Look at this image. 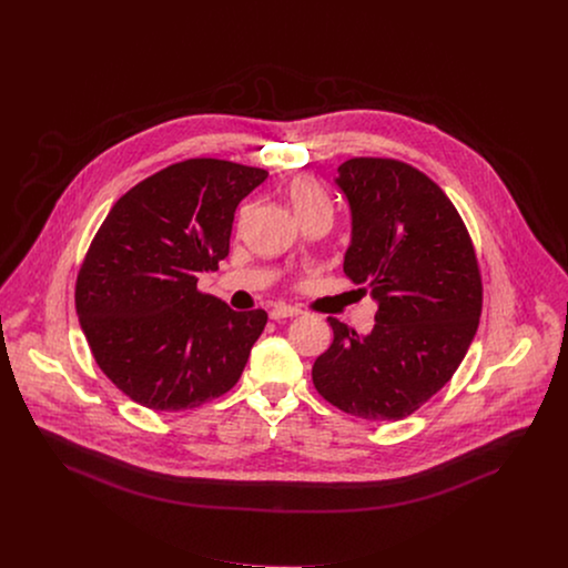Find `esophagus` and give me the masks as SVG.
<instances>
[{
	"label": "esophagus",
	"instance_id": "1",
	"mask_svg": "<svg viewBox=\"0 0 568 568\" xmlns=\"http://www.w3.org/2000/svg\"><path fill=\"white\" fill-rule=\"evenodd\" d=\"M296 315H301V308L290 306V304H274L270 311L272 320H285V317H296Z\"/></svg>",
	"mask_w": 568,
	"mask_h": 568
}]
</instances>
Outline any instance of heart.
Returning <instances> with one entry per match:
<instances>
[{
  "label": "heart",
  "mask_w": 568,
  "mask_h": 568,
  "mask_svg": "<svg viewBox=\"0 0 568 568\" xmlns=\"http://www.w3.org/2000/svg\"><path fill=\"white\" fill-rule=\"evenodd\" d=\"M290 200L298 216H304L313 210L331 207V200L324 191V186L313 175H298L290 186Z\"/></svg>",
  "instance_id": "obj_1"
}]
</instances>
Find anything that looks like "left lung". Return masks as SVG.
Listing matches in <instances>:
<instances>
[{
  "label": "left lung",
  "instance_id": "obj_1",
  "mask_svg": "<svg viewBox=\"0 0 568 568\" xmlns=\"http://www.w3.org/2000/svg\"><path fill=\"white\" fill-rule=\"evenodd\" d=\"M338 189L352 207L343 272L377 301L367 336L328 317L334 338L313 365L317 393L345 414L400 420L453 377L478 328L480 267L453 201L397 159H349Z\"/></svg>",
  "mask_w": 568,
  "mask_h": 568
}]
</instances>
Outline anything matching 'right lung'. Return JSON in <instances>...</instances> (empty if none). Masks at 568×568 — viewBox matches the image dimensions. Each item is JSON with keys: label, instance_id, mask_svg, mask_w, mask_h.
Listing matches in <instances>:
<instances>
[{"label": "right lung", "instance_id": "right-lung-1", "mask_svg": "<svg viewBox=\"0 0 568 568\" xmlns=\"http://www.w3.org/2000/svg\"><path fill=\"white\" fill-rule=\"evenodd\" d=\"M266 169L189 159L113 203L74 285V304L102 373L156 412L200 407L232 390L267 313L234 311L197 290L230 255L237 203Z\"/></svg>", "mask_w": 568, "mask_h": 568}]
</instances>
